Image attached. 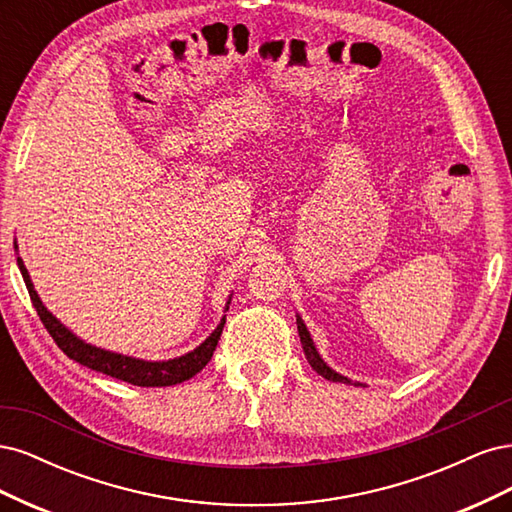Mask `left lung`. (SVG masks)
<instances>
[{
    "label": "left lung",
    "mask_w": 512,
    "mask_h": 512,
    "mask_svg": "<svg viewBox=\"0 0 512 512\" xmlns=\"http://www.w3.org/2000/svg\"><path fill=\"white\" fill-rule=\"evenodd\" d=\"M297 329H299V337H301V346H303V352H305V359H307L309 365H312V369L316 371V374H320L322 378H327L331 382H344V384H354V386H365L361 382H352L350 378L342 376V374H339V371L331 369L327 363H324V359H322L316 344H314L312 335H309L305 322H303V318L299 314H297Z\"/></svg>",
    "instance_id": "8db88e82"
}]
</instances>
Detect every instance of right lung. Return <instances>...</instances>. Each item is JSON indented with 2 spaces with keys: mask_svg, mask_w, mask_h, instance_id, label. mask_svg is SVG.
Wrapping results in <instances>:
<instances>
[{
  "mask_svg": "<svg viewBox=\"0 0 512 512\" xmlns=\"http://www.w3.org/2000/svg\"><path fill=\"white\" fill-rule=\"evenodd\" d=\"M17 252H19V245H17ZM17 265L21 269L25 286L29 290V297H32V303L36 307L42 324L55 339V344L64 350V354H68L72 361L81 363L89 369L100 371V374H106V376L123 380V382L134 384V386H173V384L185 382L192 376H196L198 371L211 361L213 350H215V346H218L222 329L226 324V316H222L218 327H215V331L205 339L203 344L196 346L190 352L181 354V356H175V359H168V361H145V359H136V356L111 352V350L98 348L94 344H87L85 339L74 335L64 322L55 318L49 309H46L42 299L38 297L32 277H29L21 256L17 258ZM228 305H230V297L226 301L224 312H228Z\"/></svg>",
  "mask_w": 512,
  "mask_h": 512,
  "instance_id": "1",
  "label": "right lung"
}]
</instances>
